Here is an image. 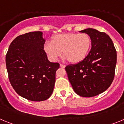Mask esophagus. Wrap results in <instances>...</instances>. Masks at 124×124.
I'll list each match as a JSON object with an SVG mask.
<instances>
[{
  "label": "esophagus",
  "mask_w": 124,
  "mask_h": 124,
  "mask_svg": "<svg viewBox=\"0 0 124 124\" xmlns=\"http://www.w3.org/2000/svg\"><path fill=\"white\" fill-rule=\"evenodd\" d=\"M60 67L63 68H64L66 67L65 64H60Z\"/></svg>",
  "instance_id": "esophagus-1"
}]
</instances>
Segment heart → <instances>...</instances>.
I'll use <instances>...</instances> for the list:
<instances>
[{
	"label": "heart",
	"instance_id": "b5f03b06",
	"mask_svg": "<svg viewBox=\"0 0 124 124\" xmlns=\"http://www.w3.org/2000/svg\"><path fill=\"white\" fill-rule=\"evenodd\" d=\"M91 43V38L87 34L65 33L54 36L51 42L46 41L44 50L51 60H56L63 51L70 62L77 63L85 58Z\"/></svg>",
	"mask_w": 124,
	"mask_h": 124
}]
</instances>
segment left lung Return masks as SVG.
Listing matches in <instances>:
<instances>
[{
  "label": "left lung",
  "instance_id": "8db88e82",
  "mask_svg": "<svg viewBox=\"0 0 124 124\" xmlns=\"http://www.w3.org/2000/svg\"><path fill=\"white\" fill-rule=\"evenodd\" d=\"M90 36L91 49L85 58L65 68L69 81L77 94L90 97L109 88L115 76L117 51L111 38L93 28L80 31Z\"/></svg>",
  "mask_w": 124,
  "mask_h": 124
}]
</instances>
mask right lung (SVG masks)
Masks as SVG:
<instances>
[{
    "mask_svg": "<svg viewBox=\"0 0 124 124\" xmlns=\"http://www.w3.org/2000/svg\"><path fill=\"white\" fill-rule=\"evenodd\" d=\"M41 31L18 36L6 54L10 83L19 96L31 101L46 100L52 94L58 63H51L44 50Z\"/></svg>",
    "mask_w": 124,
    "mask_h": 124,
    "instance_id": "add662e5",
    "label": "right lung"
}]
</instances>
